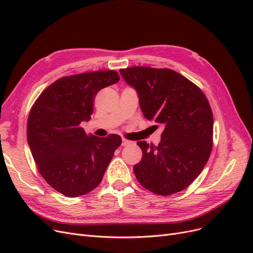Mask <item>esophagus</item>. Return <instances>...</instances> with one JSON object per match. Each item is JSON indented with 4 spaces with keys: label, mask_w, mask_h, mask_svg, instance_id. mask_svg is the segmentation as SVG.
<instances>
[{
    "label": "esophagus",
    "mask_w": 253,
    "mask_h": 253,
    "mask_svg": "<svg viewBox=\"0 0 253 253\" xmlns=\"http://www.w3.org/2000/svg\"><path fill=\"white\" fill-rule=\"evenodd\" d=\"M133 143V141H129V140H127V139H122V145H124V147H126V145H129V144H132Z\"/></svg>",
    "instance_id": "obj_1"
}]
</instances>
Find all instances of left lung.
I'll return each mask as SVG.
<instances>
[{
    "mask_svg": "<svg viewBox=\"0 0 253 253\" xmlns=\"http://www.w3.org/2000/svg\"><path fill=\"white\" fill-rule=\"evenodd\" d=\"M120 74L136 89L143 116L164 126L157 147L137 142L142 151L134 166L137 180L158 195L182 191L201 174L212 151L208 99L193 82L169 68L133 66Z\"/></svg>",
    "mask_w": 253,
    "mask_h": 253,
    "instance_id": "obj_1",
    "label": "left lung"
}]
</instances>
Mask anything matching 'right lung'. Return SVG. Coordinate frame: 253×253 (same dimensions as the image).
<instances>
[{
	"mask_svg": "<svg viewBox=\"0 0 253 253\" xmlns=\"http://www.w3.org/2000/svg\"><path fill=\"white\" fill-rule=\"evenodd\" d=\"M115 71L62 77L45 88L30 110L27 141L42 177L67 197H77L101 182L121 137H97L80 126L93 114L100 89L119 81Z\"/></svg>",
	"mask_w": 253,
	"mask_h": 253,
	"instance_id": "1",
	"label": "right lung"
}]
</instances>
